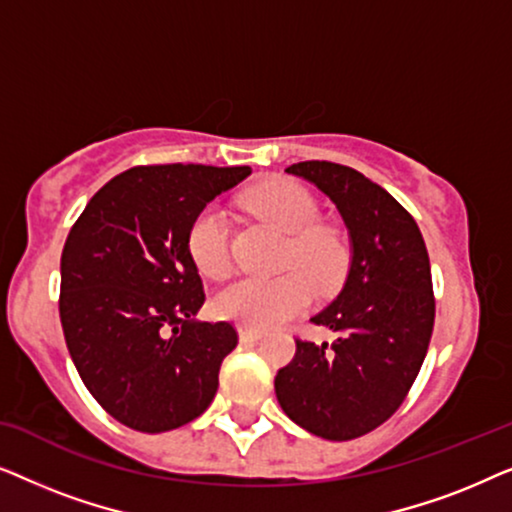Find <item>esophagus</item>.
<instances>
[{"label": "esophagus", "instance_id": "obj_1", "mask_svg": "<svg viewBox=\"0 0 512 512\" xmlns=\"http://www.w3.org/2000/svg\"><path fill=\"white\" fill-rule=\"evenodd\" d=\"M263 338V331H256V328H240V340L242 342H258Z\"/></svg>", "mask_w": 512, "mask_h": 512}]
</instances>
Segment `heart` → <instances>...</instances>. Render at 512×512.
Masks as SVG:
<instances>
[{"label": "heart", "mask_w": 512, "mask_h": 512, "mask_svg": "<svg viewBox=\"0 0 512 512\" xmlns=\"http://www.w3.org/2000/svg\"><path fill=\"white\" fill-rule=\"evenodd\" d=\"M247 205L282 233L291 235L286 265L291 270L275 277H242L228 284L214 300L223 319L244 328H275L296 317L321 291L338 289L345 279L349 254L333 228L314 226L319 207L303 186L289 179H270L251 188ZM186 247L200 275H228V228L219 207H205L188 226Z\"/></svg>", "instance_id": "b5f03b06"}]
</instances>
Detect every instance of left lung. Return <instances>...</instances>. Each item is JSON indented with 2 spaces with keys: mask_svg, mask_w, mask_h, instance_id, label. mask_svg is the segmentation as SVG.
Wrapping results in <instances>:
<instances>
[{
  "mask_svg": "<svg viewBox=\"0 0 512 512\" xmlns=\"http://www.w3.org/2000/svg\"><path fill=\"white\" fill-rule=\"evenodd\" d=\"M284 172L317 186L338 209L349 268L333 303L312 317L335 340H296L275 394L305 431L352 440L394 415L422 368L436 317L429 254L415 219L361 172L326 160Z\"/></svg>",
  "mask_w": 512,
  "mask_h": 512,
  "instance_id": "8db88e82",
  "label": "left lung"
}]
</instances>
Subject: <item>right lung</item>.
Here are the masks:
<instances>
[{
	"label": "right lung",
	"instance_id": "1",
	"mask_svg": "<svg viewBox=\"0 0 512 512\" xmlns=\"http://www.w3.org/2000/svg\"><path fill=\"white\" fill-rule=\"evenodd\" d=\"M251 167H132L97 191L60 258V321L83 384L118 422L163 433L200 417L237 345L228 321H198L191 221Z\"/></svg>",
	"mask_w": 512,
	"mask_h": 512
}]
</instances>
